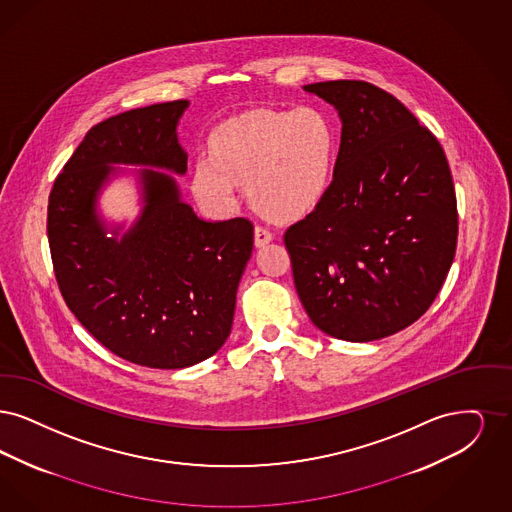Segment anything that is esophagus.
<instances>
[{
    "label": "esophagus",
    "mask_w": 512,
    "mask_h": 512,
    "mask_svg": "<svg viewBox=\"0 0 512 512\" xmlns=\"http://www.w3.org/2000/svg\"><path fill=\"white\" fill-rule=\"evenodd\" d=\"M269 241H273V233L264 225H256L254 227V243H256V246H266Z\"/></svg>",
    "instance_id": "34e87169"
}]
</instances>
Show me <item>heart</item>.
Masks as SVG:
<instances>
[{
  "instance_id": "obj_1",
  "label": "heart",
  "mask_w": 512,
  "mask_h": 512,
  "mask_svg": "<svg viewBox=\"0 0 512 512\" xmlns=\"http://www.w3.org/2000/svg\"><path fill=\"white\" fill-rule=\"evenodd\" d=\"M336 156L331 118L315 107L258 109L227 120L210 137V160L193 172V191L225 210L246 181L252 206L266 218L292 222L323 200Z\"/></svg>"
}]
</instances>
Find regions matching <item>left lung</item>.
<instances>
[{
    "label": "left lung",
    "instance_id": "left-lung-1",
    "mask_svg": "<svg viewBox=\"0 0 512 512\" xmlns=\"http://www.w3.org/2000/svg\"><path fill=\"white\" fill-rule=\"evenodd\" d=\"M336 107L340 151L323 200L285 231L302 306L323 333L371 342L423 315L457 246V199L436 135L363 80L304 86Z\"/></svg>",
    "mask_w": 512,
    "mask_h": 512
}]
</instances>
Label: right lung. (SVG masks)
Returning <instances> with one entry per match:
<instances>
[{
    "label": "right lung",
    "instance_id": "right-lung-1",
    "mask_svg": "<svg viewBox=\"0 0 512 512\" xmlns=\"http://www.w3.org/2000/svg\"><path fill=\"white\" fill-rule=\"evenodd\" d=\"M187 105L158 103L93 126L47 204L51 262L68 310L112 354L151 369H183L222 348L254 245L250 220L202 222L179 200L174 179L153 170L143 172V216L120 243L95 218L109 164L187 170L176 135Z\"/></svg>",
    "mask_w": 512,
    "mask_h": 512
}]
</instances>
